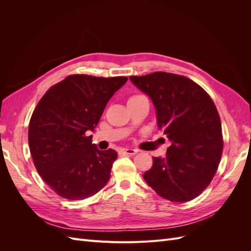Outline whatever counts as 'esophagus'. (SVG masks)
<instances>
[{
    "mask_svg": "<svg viewBox=\"0 0 251 251\" xmlns=\"http://www.w3.org/2000/svg\"><path fill=\"white\" fill-rule=\"evenodd\" d=\"M137 150L135 149H131V148H126V149H123L120 151L121 154H126V155H135L136 153H137Z\"/></svg>",
    "mask_w": 251,
    "mask_h": 251,
    "instance_id": "1",
    "label": "esophagus"
}]
</instances>
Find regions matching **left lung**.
Returning <instances> with one entry per match:
<instances>
[{
	"instance_id": "obj_1",
	"label": "left lung",
	"mask_w": 251,
	"mask_h": 251,
	"mask_svg": "<svg viewBox=\"0 0 251 251\" xmlns=\"http://www.w3.org/2000/svg\"><path fill=\"white\" fill-rule=\"evenodd\" d=\"M130 79L153 101L158 127L171 141L165 157H154L143 179L166 200H193L208 186L222 156L221 120L214 101L181 75L155 72Z\"/></svg>"
}]
</instances>
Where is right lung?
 <instances>
[{"instance_id": "1", "label": "right lung", "mask_w": 251, "mask_h": 251, "mask_svg": "<svg viewBox=\"0 0 251 251\" xmlns=\"http://www.w3.org/2000/svg\"><path fill=\"white\" fill-rule=\"evenodd\" d=\"M127 77L75 74L52 86L30 119L28 141L35 169L57 195L82 200L108 183L114 150H98L94 131L110 98Z\"/></svg>"}]
</instances>
